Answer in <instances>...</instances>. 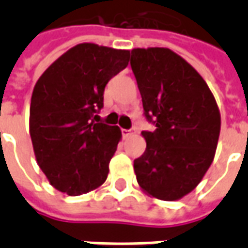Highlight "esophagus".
Returning <instances> with one entry per match:
<instances>
[{"mask_svg": "<svg viewBox=\"0 0 248 248\" xmlns=\"http://www.w3.org/2000/svg\"><path fill=\"white\" fill-rule=\"evenodd\" d=\"M133 131H135V130H127V129H122V135H124V138L126 137H129V135L133 134Z\"/></svg>", "mask_w": 248, "mask_h": 248, "instance_id": "1", "label": "esophagus"}]
</instances>
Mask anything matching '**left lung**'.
Segmentation results:
<instances>
[{
	"mask_svg": "<svg viewBox=\"0 0 248 248\" xmlns=\"http://www.w3.org/2000/svg\"><path fill=\"white\" fill-rule=\"evenodd\" d=\"M145 117V153L134 161L140 188L162 201L191 192L213 163L220 114L213 93L188 62L166 47L133 49L130 61Z\"/></svg>",
	"mask_w": 248,
	"mask_h": 248,
	"instance_id": "obj_1",
	"label": "left lung"
}]
</instances>
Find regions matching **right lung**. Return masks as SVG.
<instances>
[{"label":"right lung","instance_id":"1","mask_svg":"<svg viewBox=\"0 0 248 248\" xmlns=\"http://www.w3.org/2000/svg\"><path fill=\"white\" fill-rule=\"evenodd\" d=\"M130 51L79 44L51 63L31 94L29 129L35 159L54 188L70 197L102 185L121 140L118 126L98 122L108 82Z\"/></svg>","mask_w":248,"mask_h":248}]
</instances>
